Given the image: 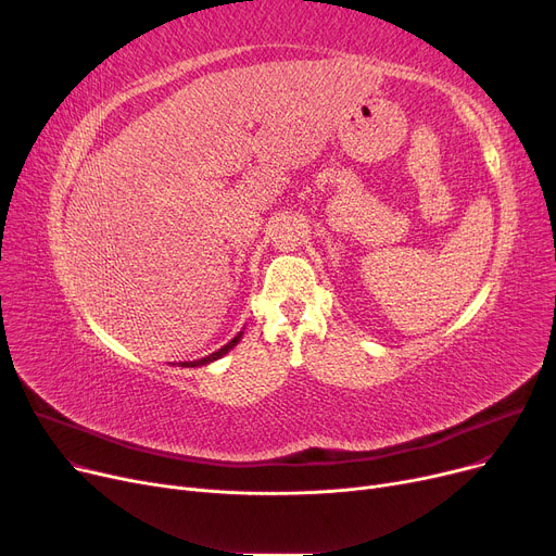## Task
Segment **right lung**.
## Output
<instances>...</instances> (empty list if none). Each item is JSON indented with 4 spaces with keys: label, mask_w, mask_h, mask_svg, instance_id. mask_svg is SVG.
Returning <instances> with one entry per match:
<instances>
[{
    "label": "right lung",
    "mask_w": 556,
    "mask_h": 556,
    "mask_svg": "<svg viewBox=\"0 0 556 556\" xmlns=\"http://www.w3.org/2000/svg\"><path fill=\"white\" fill-rule=\"evenodd\" d=\"M241 338H243V331H239L237 336H233L225 346H220V349H218V352H214V354H210V356H204V358H200V361H193V363H180V365H182V367H200V365H210V363H214V361L223 358V356L229 352V349L237 346Z\"/></svg>",
    "instance_id": "right-lung-1"
}]
</instances>
